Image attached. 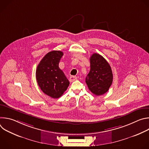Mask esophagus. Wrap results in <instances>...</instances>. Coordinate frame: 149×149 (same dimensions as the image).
<instances>
[{
	"mask_svg": "<svg viewBox=\"0 0 149 149\" xmlns=\"http://www.w3.org/2000/svg\"><path fill=\"white\" fill-rule=\"evenodd\" d=\"M77 79V77L76 76H73V75H72V76H71L70 77V82H73V81H75Z\"/></svg>",
	"mask_w": 149,
	"mask_h": 149,
	"instance_id": "obj_1",
	"label": "esophagus"
}]
</instances>
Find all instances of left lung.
I'll use <instances>...</instances> for the list:
<instances>
[{
  "mask_svg": "<svg viewBox=\"0 0 149 149\" xmlns=\"http://www.w3.org/2000/svg\"><path fill=\"white\" fill-rule=\"evenodd\" d=\"M90 71L86 82L91 92L101 95L107 93L113 82V72L110 65L103 56L93 54L90 57Z\"/></svg>",
  "mask_w": 149,
  "mask_h": 149,
  "instance_id": "1",
  "label": "left lung"
}]
</instances>
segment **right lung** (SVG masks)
I'll return each mask as SVG.
<instances>
[{
	"mask_svg": "<svg viewBox=\"0 0 149 149\" xmlns=\"http://www.w3.org/2000/svg\"><path fill=\"white\" fill-rule=\"evenodd\" d=\"M63 56L60 51H52L46 54L38 64L36 78L40 90L53 98H59L70 85L64 73L59 68Z\"/></svg>",
	"mask_w": 149,
	"mask_h": 149,
	"instance_id": "1",
	"label": "right lung"
}]
</instances>
